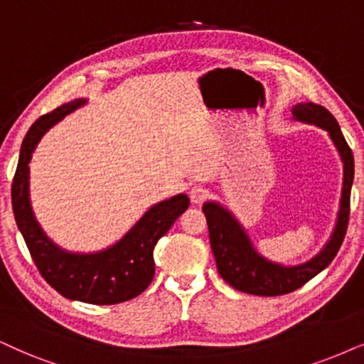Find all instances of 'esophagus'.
Here are the masks:
<instances>
[{
    "label": "esophagus",
    "mask_w": 364,
    "mask_h": 364,
    "mask_svg": "<svg viewBox=\"0 0 364 364\" xmlns=\"http://www.w3.org/2000/svg\"><path fill=\"white\" fill-rule=\"evenodd\" d=\"M206 196H208V190L203 185H195L190 190V198L193 203H203Z\"/></svg>",
    "instance_id": "34e87169"
}]
</instances>
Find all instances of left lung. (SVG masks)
Here are the masks:
<instances>
[{
	"label": "left lung",
	"mask_w": 364,
	"mask_h": 364,
	"mask_svg": "<svg viewBox=\"0 0 364 364\" xmlns=\"http://www.w3.org/2000/svg\"><path fill=\"white\" fill-rule=\"evenodd\" d=\"M292 114L299 121L314 122L317 126L328 129L331 137H333L344 163L341 210H339L338 225H336L333 238L324 250L307 264L287 269V267L270 264L269 260L262 259L252 248L250 240L247 238L240 225L235 222V218L227 210H223L216 203H205L203 213L206 216V223H208L210 243L215 254L216 269H218L225 282H228L237 291L252 294V296L275 297L301 289L302 285L309 282L312 277H316L321 270H324L334 260L348 230L349 208H351L349 201H351V186L354 178L353 151L344 139L338 121L323 105L312 102L299 104L292 109Z\"/></svg>",
	"instance_id": "left-lung-1"
}]
</instances>
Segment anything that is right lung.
Instances as JSON below:
<instances>
[{
  "mask_svg": "<svg viewBox=\"0 0 364 364\" xmlns=\"http://www.w3.org/2000/svg\"><path fill=\"white\" fill-rule=\"evenodd\" d=\"M85 100L63 104L36 119L23 139L18 168L11 183V205L18 228L36 269L63 297L87 304L110 306L134 299L148 289L154 277L156 243L190 206L186 195L161 201L137 222L131 232L109 250L75 255L60 250L45 237L36 223L28 200V163L40 137Z\"/></svg>",
  "mask_w": 364,
  "mask_h": 364,
  "instance_id": "right-lung-1",
  "label": "right lung"
}]
</instances>
